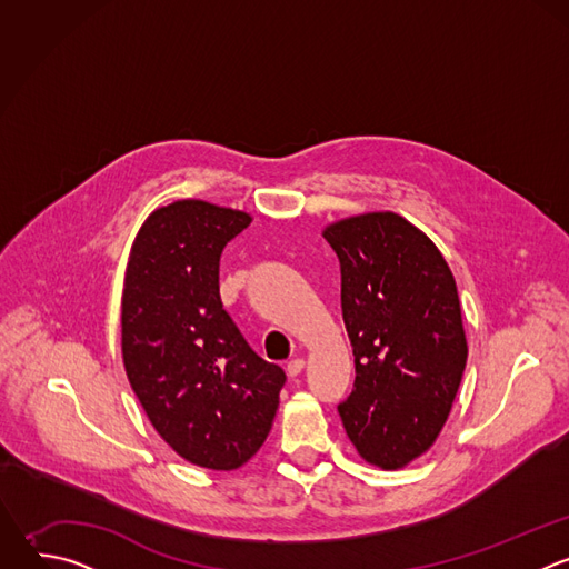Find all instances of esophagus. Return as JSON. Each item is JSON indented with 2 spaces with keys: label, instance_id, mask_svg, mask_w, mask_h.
Segmentation results:
<instances>
[{
  "label": "esophagus",
  "instance_id": "obj_1",
  "mask_svg": "<svg viewBox=\"0 0 569 569\" xmlns=\"http://www.w3.org/2000/svg\"><path fill=\"white\" fill-rule=\"evenodd\" d=\"M303 365H306V362H303V360H301V358H292V360H288V365H286V373H288V376H292V378H295V376H297V373H301V369H303Z\"/></svg>",
  "mask_w": 569,
  "mask_h": 569
}]
</instances>
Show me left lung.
Returning a JSON list of instances; mask_svg holds the SVG:
<instances>
[{
	"label": "left lung",
	"mask_w": 569,
	"mask_h": 569,
	"mask_svg": "<svg viewBox=\"0 0 569 569\" xmlns=\"http://www.w3.org/2000/svg\"><path fill=\"white\" fill-rule=\"evenodd\" d=\"M342 270L356 382L340 405L358 455L382 470L421 457L443 430L468 342L455 277L435 242L393 211L323 227Z\"/></svg>",
	"instance_id": "obj_1"
}]
</instances>
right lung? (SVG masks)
<instances>
[{
    "instance_id": "add662e5",
    "label": "right lung",
    "mask_w": 569,
    "mask_h": 569,
    "mask_svg": "<svg viewBox=\"0 0 569 569\" xmlns=\"http://www.w3.org/2000/svg\"><path fill=\"white\" fill-rule=\"evenodd\" d=\"M252 222L238 209L176 200L134 236L121 297V353L132 391L182 459L233 470L272 430L281 367L259 358L220 301L227 242Z\"/></svg>"
}]
</instances>
